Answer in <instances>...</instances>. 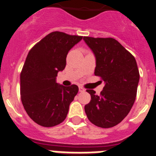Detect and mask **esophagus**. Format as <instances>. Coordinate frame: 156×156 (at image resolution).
<instances>
[{
	"label": "esophagus",
	"mask_w": 156,
	"mask_h": 156,
	"mask_svg": "<svg viewBox=\"0 0 156 156\" xmlns=\"http://www.w3.org/2000/svg\"><path fill=\"white\" fill-rule=\"evenodd\" d=\"M79 90L80 92H84L85 91V89L83 87H79Z\"/></svg>",
	"instance_id": "1"
}]
</instances>
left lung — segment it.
<instances>
[{
	"label": "left lung",
	"instance_id": "1",
	"mask_svg": "<svg viewBox=\"0 0 156 156\" xmlns=\"http://www.w3.org/2000/svg\"><path fill=\"white\" fill-rule=\"evenodd\" d=\"M96 58L94 75L105 85L100 95L87 90L90 101L84 107L88 119L95 126L110 128L128 115L137 96L140 74L134 57L116 40L83 37Z\"/></svg>",
	"mask_w": 156,
	"mask_h": 156
}]
</instances>
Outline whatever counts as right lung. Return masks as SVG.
Listing matches in <instances>:
<instances>
[{
	"mask_svg": "<svg viewBox=\"0 0 156 156\" xmlns=\"http://www.w3.org/2000/svg\"><path fill=\"white\" fill-rule=\"evenodd\" d=\"M82 38L52 32L29 51L20 74V94L27 113L40 126H55L67 116L79 88L58 84L56 76L66 67L68 52Z\"/></svg>",
	"mask_w": 156,
	"mask_h": 156,
	"instance_id": "right-lung-1",
	"label": "right lung"
}]
</instances>
